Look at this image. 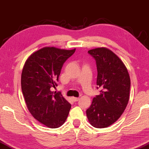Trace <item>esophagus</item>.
<instances>
[{
  "instance_id": "1",
  "label": "esophagus",
  "mask_w": 149,
  "mask_h": 149,
  "mask_svg": "<svg viewBox=\"0 0 149 149\" xmlns=\"http://www.w3.org/2000/svg\"><path fill=\"white\" fill-rule=\"evenodd\" d=\"M72 100L74 101H78L79 100V97H72Z\"/></svg>"
}]
</instances>
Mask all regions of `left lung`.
Returning <instances> with one entry per match:
<instances>
[{"label": "left lung", "mask_w": 149, "mask_h": 149, "mask_svg": "<svg viewBox=\"0 0 149 149\" xmlns=\"http://www.w3.org/2000/svg\"><path fill=\"white\" fill-rule=\"evenodd\" d=\"M88 53L96 61L97 88L101 90L86 113L93 126L106 128L119 119L128 105L130 76L123 62L110 49L102 47L90 49Z\"/></svg>", "instance_id": "8db88e82"}]
</instances>
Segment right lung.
I'll return each instance as SVG.
<instances>
[{"mask_svg":"<svg viewBox=\"0 0 149 149\" xmlns=\"http://www.w3.org/2000/svg\"><path fill=\"white\" fill-rule=\"evenodd\" d=\"M75 50L44 47L30 55L23 68L21 89L27 108L48 128L61 126L69 113L71 105L51 88L57 86L62 66Z\"/></svg>","mask_w":149,"mask_h":149,"instance_id":"right-lung-1","label":"right lung"}]
</instances>
